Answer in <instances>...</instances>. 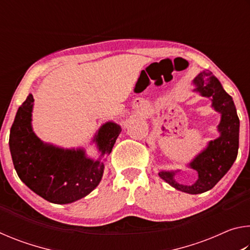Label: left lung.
Returning a JSON list of instances; mask_svg holds the SVG:
<instances>
[{
  "mask_svg": "<svg viewBox=\"0 0 250 250\" xmlns=\"http://www.w3.org/2000/svg\"><path fill=\"white\" fill-rule=\"evenodd\" d=\"M192 83L194 86L192 91L209 98L211 108L221 113V121L217 125L219 135L207 143L205 149L188 164L198 174L192 185L181 184L175 181L174 176L180 170H161L159 176L179 191L201 194L213 188L234 164L239 146V119L234 100L209 70L200 71Z\"/></svg>",
  "mask_w": 250,
  "mask_h": 250,
  "instance_id": "1",
  "label": "left lung"
}]
</instances>
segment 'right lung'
<instances>
[{"instance_id": "add662e5", "label": "right lung", "mask_w": 250, "mask_h": 250, "mask_svg": "<svg viewBox=\"0 0 250 250\" xmlns=\"http://www.w3.org/2000/svg\"><path fill=\"white\" fill-rule=\"evenodd\" d=\"M33 96L28 95L16 112L8 141L21 181L54 204H69L87 196L103 179L104 156L111 153L120 125L108 121L100 126L91 141L99 158L91 159L83 147L65 149L42 141L33 131Z\"/></svg>"}]
</instances>
